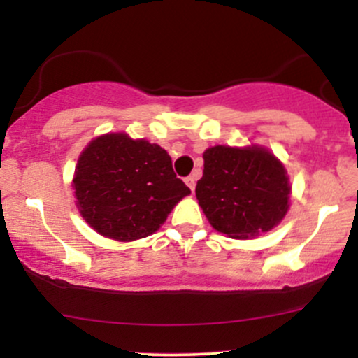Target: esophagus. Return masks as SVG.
Wrapping results in <instances>:
<instances>
[{"instance_id": "34e87169", "label": "esophagus", "mask_w": 358, "mask_h": 358, "mask_svg": "<svg viewBox=\"0 0 358 358\" xmlns=\"http://www.w3.org/2000/svg\"><path fill=\"white\" fill-rule=\"evenodd\" d=\"M185 183L188 185V188H190V190L193 192L195 190V176L193 175H190V176H187V178H185Z\"/></svg>"}]
</instances>
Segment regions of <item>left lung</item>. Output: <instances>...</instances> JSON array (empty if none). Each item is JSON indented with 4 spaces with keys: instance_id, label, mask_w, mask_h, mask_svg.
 I'll return each instance as SVG.
<instances>
[{
    "instance_id": "1",
    "label": "left lung",
    "mask_w": 358,
    "mask_h": 358,
    "mask_svg": "<svg viewBox=\"0 0 358 358\" xmlns=\"http://www.w3.org/2000/svg\"><path fill=\"white\" fill-rule=\"evenodd\" d=\"M195 193L215 231L248 239L281 222L291 188L285 166L269 151L213 146L203 153Z\"/></svg>"
}]
</instances>
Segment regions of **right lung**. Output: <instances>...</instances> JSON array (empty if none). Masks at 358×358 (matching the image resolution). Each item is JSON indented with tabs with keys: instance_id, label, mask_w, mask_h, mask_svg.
I'll return each mask as SVG.
<instances>
[{
	"instance_id": "obj_1",
	"label": "right lung",
	"mask_w": 358,
	"mask_h": 358,
	"mask_svg": "<svg viewBox=\"0 0 358 358\" xmlns=\"http://www.w3.org/2000/svg\"><path fill=\"white\" fill-rule=\"evenodd\" d=\"M77 205L90 227L116 241L156 232L190 188L176 178L163 148L126 134L89 143L73 176Z\"/></svg>"
}]
</instances>
